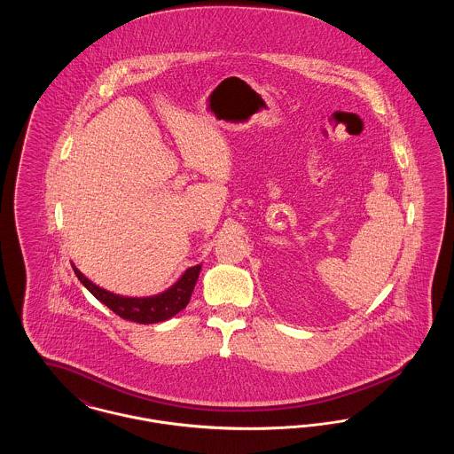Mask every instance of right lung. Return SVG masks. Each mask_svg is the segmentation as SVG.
Instances as JSON below:
<instances>
[{
    "label": "right lung",
    "mask_w": 454,
    "mask_h": 454,
    "mask_svg": "<svg viewBox=\"0 0 454 454\" xmlns=\"http://www.w3.org/2000/svg\"><path fill=\"white\" fill-rule=\"evenodd\" d=\"M71 265H73L76 278L98 301L104 302L121 318L143 325L165 322V320L175 317L178 311H182L191 301L195 282H197L200 267H202L200 263L194 267H189L180 276L178 281L160 294L146 296V298H129V296L114 294L107 289L93 284L76 269L74 263H71Z\"/></svg>",
    "instance_id": "add662e5"
}]
</instances>
